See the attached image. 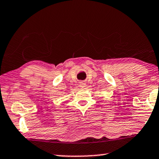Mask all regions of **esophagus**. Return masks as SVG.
Returning <instances> with one entry per match:
<instances>
[{
    "mask_svg": "<svg viewBox=\"0 0 159 159\" xmlns=\"http://www.w3.org/2000/svg\"><path fill=\"white\" fill-rule=\"evenodd\" d=\"M79 86H80V88H84L85 86H86V84H85V83H84V82H80Z\"/></svg>",
    "mask_w": 159,
    "mask_h": 159,
    "instance_id": "esophagus-1",
    "label": "esophagus"
}]
</instances>
